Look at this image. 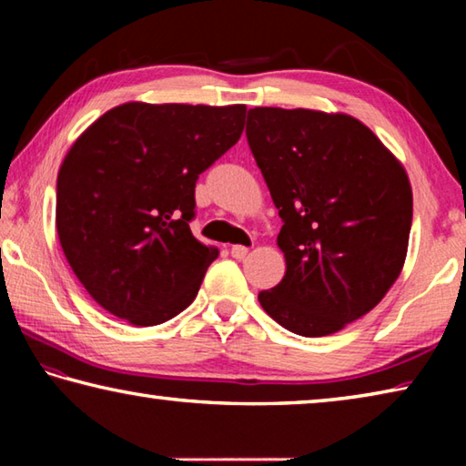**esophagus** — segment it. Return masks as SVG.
Segmentation results:
<instances>
[{"mask_svg": "<svg viewBox=\"0 0 466 466\" xmlns=\"http://www.w3.org/2000/svg\"><path fill=\"white\" fill-rule=\"evenodd\" d=\"M230 255H232L234 258H244V257L248 255V248L242 247V244H234V247L230 248Z\"/></svg>", "mask_w": 466, "mask_h": 466, "instance_id": "34e87169", "label": "esophagus"}]
</instances>
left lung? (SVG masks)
Wrapping results in <instances>:
<instances>
[{"mask_svg": "<svg viewBox=\"0 0 466 466\" xmlns=\"http://www.w3.org/2000/svg\"><path fill=\"white\" fill-rule=\"evenodd\" d=\"M247 139L279 209L288 265L258 302L296 335L337 333L372 310L403 269L413 219L407 172L350 115L250 108Z\"/></svg>", "mask_w": 466, "mask_h": 466, "instance_id": "1", "label": "left lung"}]
</instances>
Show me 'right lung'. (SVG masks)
I'll list each match as a JSON object with an SVG mask.
<instances>
[{
	"label": "right lung",
	"instance_id": "right-lung-1",
	"mask_svg": "<svg viewBox=\"0 0 466 466\" xmlns=\"http://www.w3.org/2000/svg\"><path fill=\"white\" fill-rule=\"evenodd\" d=\"M247 106L127 102L76 141L57 177V234L102 309L137 327L193 302L218 248L195 238V183L244 129Z\"/></svg>",
	"mask_w": 466,
	"mask_h": 466
}]
</instances>
